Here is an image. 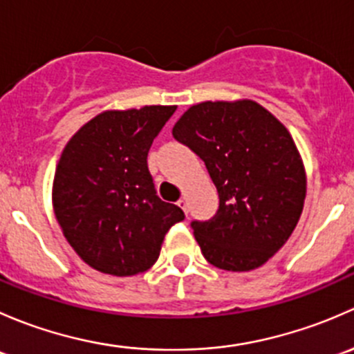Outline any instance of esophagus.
Returning <instances> with one entry per match:
<instances>
[{
  "mask_svg": "<svg viewBox=\"0 0 354 354\" xmlns=\"http://www.w3.org/2000/svg\"><path fill=\"white\" fill-rule=\"evenodd\" d=\"M177 204H178V207H182V209H184V213L187 214V199L185 198H180L177 201Z\"/></svg>",
  "mask_w": 354,
  "mask_h": 354,
  "instance_id": "obj_1",
  "label": "esophagus"
}]
</instances>
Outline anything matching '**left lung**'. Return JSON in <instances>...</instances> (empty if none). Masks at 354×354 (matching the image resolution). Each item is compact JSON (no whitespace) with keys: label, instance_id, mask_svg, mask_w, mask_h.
<instances>
[{"label":"left lung","instance_id":"8db88e82","mask_svg":"<svg viewBox=\"0 0 354 354\" xmlns=\"http://www.w3.org/2000/svg\"><path fill=\"white\" fill-rule=\"evenodd\" d=\"M172 134L203 158L220 196L211 220L192 221L203 256L225 271L261 268L290 239L307 194L304 160L290 131L243 98L192 105Z\"/></svg>","mask_w":354,"mask_h":354}]
</instances>
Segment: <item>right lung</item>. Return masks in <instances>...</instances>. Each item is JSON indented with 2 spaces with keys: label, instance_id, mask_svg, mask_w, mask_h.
<instances>
[{
  "label": "right lung",
  "instance_id": "obj_1",
  "mask_svg": "<svg viewBox=\"0 0 354 354\" xmlns=\"http://www.w3.org/2000/svg\"><path fill=\"white\" fill-rule=\"evenodd\" d=\"M177 105L104 111L71 136L57 162L53 207L69 245L112 276L150 269L184 211L156 196L148 151Z\"/></svg>",
  "mask_w": 354,
  "mask_h": 354
}]
</instances>
